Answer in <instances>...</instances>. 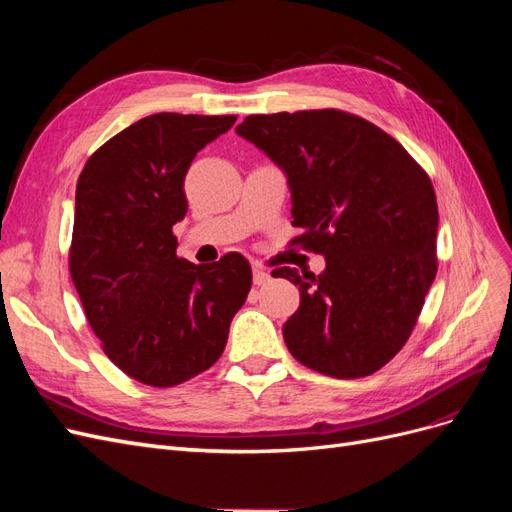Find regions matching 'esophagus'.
<instances>
[{
    "label": "esophagus",
    "mask_w": 512,
    "mask_h": 512,
    "mask_svg": "<svg viewBox=\"0 0 512 512\" xmlns=\"http://www.w3.org/2000/svg\"><path fill=\"white\" fill-rule=\"evenodd\" d=\"M252 275H254V284L256 286H265V284H269V280H271V275L262 269V267H254L252 269Z\"/></svg>",
    "instance_id": "obj_1"
}]
</instances>
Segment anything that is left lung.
<instances>
[{
    "label": "left lung",
    "instance_id": "1",
    "mask_svg": "<svg viewBox=\"0 0 512 512\" xmlns=\"http://www.w3.org/2000/svg\"><path fill=\"white\" fill-rule=\"evenodd\" d=\"M237 134L282 170L297 239L320 275L275 269L299 286L284 342L331 378L374 374L404 348L436 280L438 203L425 170L393 136L342 111L245 117Z\"/></svg>",
    "mask_w": 512,
    "mask_h": 512
}]
</instances>
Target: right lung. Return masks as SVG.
<instances>
[{"label": "right lung", "mask_w": 512, "mask_h": 512, "mask_svg": "<svg viewBox=\"0 0 512 512\" xmlns=\"http://www.w3.org/2000/svg\"><path fill=\"white\" fill-rule=\"evenodd\" d=\"M235 121L149 115L104 143L76 183L72 282L108 359L143 384L175 386L209 369L252 288L241 254L194 265L173 235L188 213L192 160Z\"/></svg>", "instance_id": "right-lung-1"}]
</instances>
